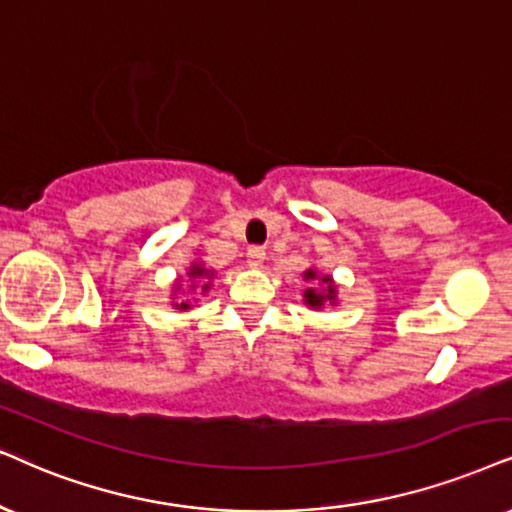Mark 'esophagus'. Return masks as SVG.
<instances>
[{"mask_svg": "<svg viewBox=\"0 0 512 512\" xmlns=\"http://www.w3.org/2000/svg\"><path fill=\"white\" fill-rule=\"evenodd\" d=\"M264 260H267V252H264V248H250L248 250V264H250V267H262Z\"/></svg>", "mask_w": 512, "mask_h": 512, "instance_id": "1", "label": "esophagus"}]
</instances>
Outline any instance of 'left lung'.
<instances>
[{
    "label": "left lung",
    "mask_w": 512,
    "mask_h": 512,
    "mask_svg": "<svg viewBox=\"0 0 512 512\" xmlns=\"http://www.w3.org/2000/svg\"><path fill=\"white\" fill-rule=\"evenodd\" d=\"M302 278L307 283H316V286H309L304 288V304H307L309 309H314V312H321L326 304H333V307H338V283H335V278L331 274H321L316 267H309L302 271Z\"/></svg>",
    "instance_id": "left-lung-1"
}]
</instances>
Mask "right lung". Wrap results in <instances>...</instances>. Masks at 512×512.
Listing matches in <instances>:
<instances>
[{"label":"right lung","mask_w":512,"mask_h":512,"mask_svg":"<svg viewBox=\"0 0 512 512\" xmlns=\"http://www.w3.org/2000/svg\"><path fill=\"white\" fill-rule=\"evenodd\" d=\"M215 269H208L200 260H193L191 267L186 269V276H179L174 278L172 283V290H170V304L172 309H177V312H189L193 309V304L189 300H181V293H184V288H189L191 293H198L205 295L212 286V281H215Z\"/></svg>","instance_id":"add662e5"}]
</instances>
